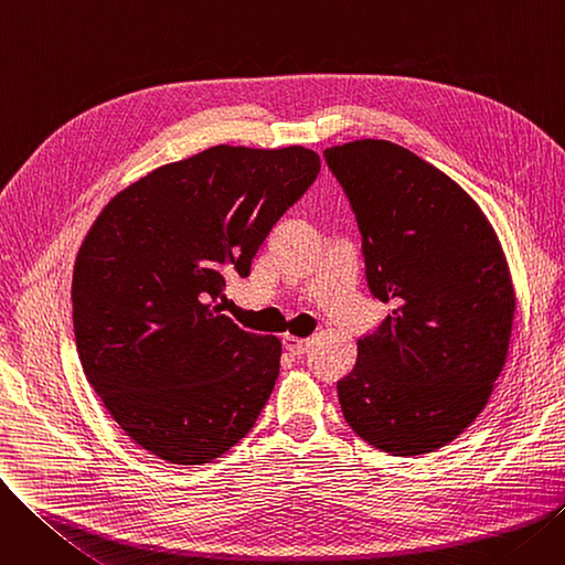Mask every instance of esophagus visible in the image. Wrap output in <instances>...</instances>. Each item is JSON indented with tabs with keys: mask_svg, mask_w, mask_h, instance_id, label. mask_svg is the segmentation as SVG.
Listing matches in <instances>:
<instances>
[{
	"mask_svg": "<svg viewBox=\"0 0 565 565\" xmlns=\"http://www.w3.org/2000/svg\"><path fill=\"white\" fill-rule=\"evenodd\" d=\"M309 345H311L309 339H298V337H292V334H284V348L290 354H295V358H302V354L309 350Z\"/></svg>",
	"mask_w": 565,
	"mask_h": 565,
	"instance_id": "34e87169",
	"label": "esophagus"
}]
</instances>
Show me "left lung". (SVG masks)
I'll return each instance as SVG.
<instances>
[{
	"instance_id": "1",
	"label": "left lung",
	"mask_w": 565,
	"mask_h": 565,
	"mask_svg": "<svg viewBox=\"0 0 565 565\" xmlns=\"http://www.w3.org/2000/svg\"><path fill=\"white\" fill-rule=\"evenodd\" d=\"M362 233L371 295L392 313L337 382L348 426L392 456L447 447L486 407L507 364L515 292L488 217L407 148H324Z\"/></svg>"
}]
</instances>
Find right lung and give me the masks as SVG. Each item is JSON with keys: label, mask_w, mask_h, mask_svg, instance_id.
Wrapping results in <instances>:
<instances>
[{"label": "right lung", "mask_w": 565, "mask_h": 565, "mask_svg": "<svg viewBox=\"0 0 565 565\" xmlns=\"http://www.w3.org/2000/svg\"><path fill=\"white\" fill-rule=\"evenodd\" d=\"M318 171L302 146H213L146 173L88 228L71 292L79 362L141 449L205 465L256 424L281 343L237 328L217 300Z\"/></svg>", "instance_id": "right-lung-1"}]
</instances>
